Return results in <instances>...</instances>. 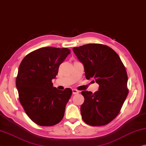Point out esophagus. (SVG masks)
<instances>
[{
    "instance_id": "1",
    "label": "esophagus",
    "mask_w": 146,
    "mask_h": 146,
    "mask_svg": "<svg viewBox=\"0 0 146 146\" xmlns=\"http://www.w3.org/2000/svg\"><path fill=\"white\" fill-rule=\"evenodd\" d=\"M72 94H79V91L76 89H72Z\"/></svg>"
}]
</instances>
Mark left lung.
I'll return each mask as SVG.
<instances>
[{
	"label": "left lung",
	"instance_id": "left-lung-1",
	"mask_svg": "<svg viewBox=\"0 0 146 146\" xmlns=\"http://www.w3.org/2000/svg\"><path fill=\"white\" fill-rule=\"evenodd\" d=\"M72 50L83 64L86 78H93L99 85L94 94L81 92L85 98L81 106L83 121L92 126L108 124L119 114L128 94L124 64L119 55L105 45L89 43Z\"/></svg>",
	"mask_w": 146,
	"mask_h": 146
}]
</instances>
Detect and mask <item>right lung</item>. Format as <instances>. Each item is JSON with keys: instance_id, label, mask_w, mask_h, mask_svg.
I'll return each instance as SVG.
<instances>
[{"instance_id": "obj_1", "label": "right lung", "mask_w": 146, "mask_h": 146, "mask_svg": "<svg viewBox=\"0 0 146 146\" xmlns=\"http://www.w3.org/2000/svg\"><path fill=\"white\" fill-rule=\"evenodd\" d=\"M70 50L46 47L28 54L19 66L16 86L25 113L42 126H51L63 118L66 103L72 91L53 87L52 80Z\"/></svg>"}]
</instances>
